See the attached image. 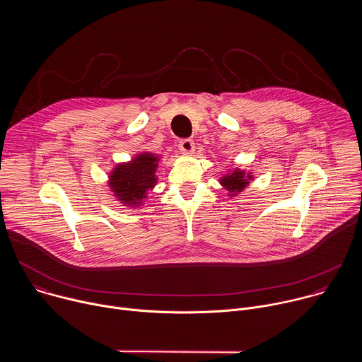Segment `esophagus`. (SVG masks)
<instances>
[{
    "mask_svg": "<svg viewBox=\"0 0 362 362\" xmlns=\"http://www.w3.org/2000/svg\"><path fill=\"white\" fill-rule=\"evenodd\" d=\"M179 147H180V150H182L183 153H192L194 144H193V140H192V139H182V140L179 141Z\"/></svg>",
    "mask_w": 362,
    "mask_h": 362,
    "instance_id": "1",
    "label": "esophagus"
}]
</instances>
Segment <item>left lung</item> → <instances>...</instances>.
<instances>
[{
	"instance_id": "1",
	"label": "left lung",
	"mask_w": 362,
	"mask_h": 362,
	"mask_svg": "<svg viewBox=\"0 0 362 362\" xmlns=\"http://www.w3.org/2000/svg\"><path fill=\"white\" fill-rule=\"evenodd\" d=\"M249 177V176H247ZM250 179V177H249ZM229 192H233V194H236V192H242V189H245V186L249 183L245 179V173L235 170L232 175H228L222 179L221 182Z\"/></svg>"
}]
</instances>
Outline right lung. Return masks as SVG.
<instances>
[{"instance_id": "1", "label": "right lung", "mask_w": 362, "mask_h": 362, "mask_svg": "<svg viewBox=\"0 0 362 362\" xmlns=\"http://www.w3.org/2000/svg\"><path fill=\"white\" fill-rule=\"evenodd\" d=\"M158 168V158L148 153L140 154L132 163L119 165L110 176V187L126 206L140 204L146 197L147 189L156 185L154 172Z\"/></svg>"}]
</instances>
